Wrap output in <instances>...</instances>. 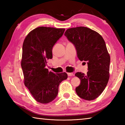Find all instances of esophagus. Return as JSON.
Masks as SVG:
<instances>
[{"label": "esophagus", "mask_w": 125, "mask_h": 125, "mask_svg": "<svg viewBox=\"0 0 125 125\" xmlns=\"http://www.w3.org/2000/svg\"><path fill=\"white\" fill-rule=\"evenodd\" d=\"M67 74L68 76H72L73 75V73H67Z\"/></svg>", "instance_id": "esophagus-1"}]
</instances>
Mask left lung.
Here are the masks:
<instances>
[{
	"label": "left lung",
	"instance_id": "left-lung-1",
	"mask_svg": "<svg viewBox=\"0 0 125 125\" xmlns=\"http://www.w3.org/2000/svg\"><path fill=\"white\" fill-rule=\"evenodd\" d=\"M64 35L75 46L79 60L87 63L86 75L75 74L81 80L76 87L77 94L83 99L94 100L103 92L109 79L110 56L105 41L99 33L85 27L68 29Z\"/></svg>",
	"mask_w": 125,
	"mask_h": 125
}]
</instances>
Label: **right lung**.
<instances>
[{
	"instance_id": "add662e5",
	"label": "right lung",
	"mask_w": 125,
	"mask_h": 125,
	"mask_svg": "<svg viewBox=\"0 0 125 125\" xmlns=\"http://www.w3.org/2000/svg\"><path fill=\"white\" fill-rule=\"evenodd\" d=\"M64 31L39 27L31 31L23 41L21 65L24 84L34 99L41 104L54 100L60 84L68 78L67 73H54L46 68L47 60L52 58V47Z\"/></svg>"
}]
</instances>
